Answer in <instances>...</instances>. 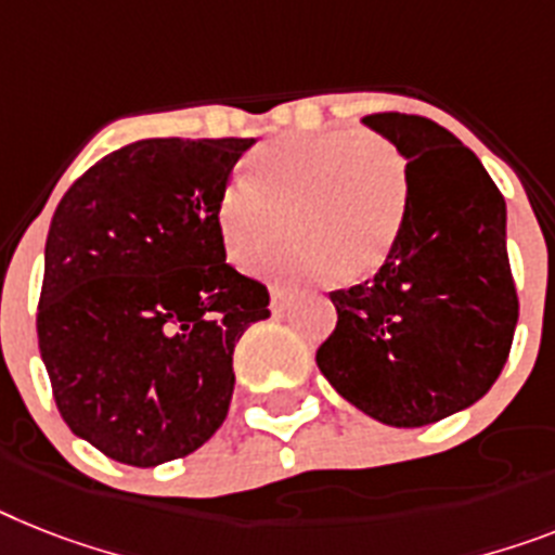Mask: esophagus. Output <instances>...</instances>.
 <instances>
[{"label":"esophagus","instance_id":"obj_1","mask_svg":"<svg viewBox=\"0 0 555 555\" xmlns=\"http://www.w3.org/2000/svg\"><path fill=\"white\" fill-rule=\"evenodd\" d=\"M288 306H292V295H286L283 288H272V311H274V314L286 311Z\"/></svg>","mask_w":555,"mask_h":555}]
</instances>
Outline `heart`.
<instances>
[{"mask_svg": "<svg viewBox=\"0 0 555 555\" xmlns=\"http://www.w3.org/2000/svg\"><path fill=\"white\" fill-rule=\"evenodd\" d=\"M405 209V178L388 141L332 130L269 141L249 158V184L223 186L215 227L227 258L241 269L281 244L263 272L286 286L340 272L354 281L388 258Z\"/></svg>", "mask_w": 555, "mask_h": 555, "instance_id": "1", "label": "heart"}]
</instances>
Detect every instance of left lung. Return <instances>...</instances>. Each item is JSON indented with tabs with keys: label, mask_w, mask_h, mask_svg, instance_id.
Wrapping results in <instances>:
<instances>
[{
	"label": "left lung",
	"mask_w": 555,
	"mask_h": 555,
	"mask_svg": "<svg viewBox=\"0 0 555 555\" xmlns=\"http://www.w3.org/2000/svg\"><path fill=\"white\" fill-rule=\"evenodd\" d=\"M405 158V212L374 281L332 292L318 349L334 391L393 428L468 409L502 374L519 320L505 198L468 146L409 113L363 118Z\"/></svg>",
	"instance_id": "1"
}]
</instances>
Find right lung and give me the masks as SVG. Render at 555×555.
I'll return each instance as SVG.
<instances>
[{
  "mask_svg": "<svg viewBox=\"0 0 555 555\" xmlns=\"http://www.w3.org/2000/svg\"><path fill=\"white\" fill-rule=\"evenodd\" d=\"M255 139H144L64 192L44 244L39 351L59 414L109 460L155 468L227 420L241 334L269 292L227 263L215 206Z\"/></svg>",
  "mask_w": 555,
  "mask_h": 555,
  "instance_id": "1",
  "label": "right lung"
}]
</instances>
